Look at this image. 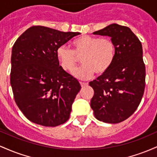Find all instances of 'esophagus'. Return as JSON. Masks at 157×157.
<instances>
[{"instance_id":"34e87169","label":"esophagus","mask_w":157,"mask_h":157,"mask_svg":"<svg viewBox=\"0 0 157 157\" xmlns=\"http://www.w3.org/2000/svg\"><path fill=\"white\" fill-rule=\"evenodd\" d=\"M80 84L81 86V87L83 88V87H86V86H87L89 83L88 82H80Z\"/></svg>"}]
</instances>
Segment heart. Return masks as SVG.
I'll use <instances>...</instances> for the list:
<instances>
[{
  "label": "heart",
  "instance_id": "obj_1",
  "mask_svg": "<svg viewBox=\"0 0 157 157\" xmlns=\"http://www.w3.org/2000/svg\"><path fill=\"white\" fill-rule=\"evenodd\" d=\"M72 46L73 51L67 46H60L56 51V56L63 69L68 72H72L76 68L77 57L82 56L81 62L83 66L73 72L77 78L86 80L93 77L94 73L103 75L114 60L115 45L109 37L82 35L73 41Z\"/></svg>",
  "mask_w": 157,
  "mask_h": 157
}]
</instances>
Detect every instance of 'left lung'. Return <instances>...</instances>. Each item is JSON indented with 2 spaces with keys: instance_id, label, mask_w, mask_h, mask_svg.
<instances>
[{
  "instance_id": "left-lung-1",
  "label": "left lung",
  "mask_w": 157,
  "mask_h": 157,
  "mask_svg": "<svg viewBox=\"0 0 157 157\" xmlns=\"http://www.w3.org/2000/svg\"><path fill=\"white\" fill-rule=\"evenodd\" d=\"M93 34L111 37L116 54L109 69L89 82L94 91L91 108L100 121L119 123L134 113L143 96L145 67L142 44L128 27L117 23Z\"/></svg>"
}]
</instances>
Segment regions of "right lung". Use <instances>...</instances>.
<instances>
[{"label":"right lung","instance_id":"right-lung-1","mask_svg":"<svg viewBox=\"0 0 157 157\" xmlns=\"http://www.w3.org/2000/svg\"><path fill=\"white\" fill-rule=\"evenodd\" d=\"M80 34L35 26L15 41L11 57V86L17 105L34 123L55 127L69 118L81 86L60 66L56 51Z\"/></svg>","mask_w":157,"mask_h":157}]
</instances>
